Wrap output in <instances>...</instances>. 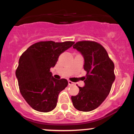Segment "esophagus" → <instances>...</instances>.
Returning <instances> with one entry per match:
<instances>
[{"instance_id": "esophagus-1", "label": "esophagus", "mask_w": 134, "mask_h": 134, "mask_svg": "<svg viewBox=\"0 0 134 134\" xmlns=\"http://www.w3.org/2000/svg\"><path fill=\"white\" fill-rule=\"evenodd\" d=\"M68 85H73V84H74V83L72 82V81H70V80H68Z\"/></svg>"}]
</instances>
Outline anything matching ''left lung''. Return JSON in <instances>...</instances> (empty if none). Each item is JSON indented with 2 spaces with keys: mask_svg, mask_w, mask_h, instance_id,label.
Returning a JSON list of instances; mask_svg holds the SVG:
<instances>
[{
  "mask_svg": "<svg viewBox=\"0 0 134 134\" xmlns=\"http://www.w3.org/2000/svg\"><path fill=\"white\" fill-rule=\"evenodd\" d=\"M84 58V87H78V94L72 96L77 110L89 112L97 109L110 93L115 80L114 64L107 51L99 43L90 41H78L73 46Z\"/></svg>",
  "mask_w": 134,
  "mask_h": 134,
  "instance_id": "1",
  "label": "left lung"
}]
</instances>
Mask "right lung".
<instances>
[{
  "instance_id": "add662e5",
  "label": "right lung",
  "mask_w": 134,
  "mask_h": 134,
  "mask_svg": "<svg viewBox=\"0 0 134 134\" xmlns=\"http://www.w3.org/2000/svg\"><path fill=\"white\" fill-rule=\"evenodd\" d=\"M74 44L73 41H40L30 46L20 57L16 70L19 89L34 110L47 113L56 107L60 92L68 85L66 79L57 80L50 69L60 54Z\"/></svg>"
}]
</instances>
